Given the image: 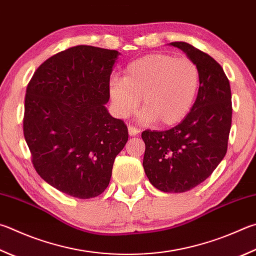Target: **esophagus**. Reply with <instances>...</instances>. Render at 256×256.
I'll return each mask as SVG.
<instances>
[{
    "instance_id": "esophagus-1",
    "label": "esophagus",
    "mask_w": 256,
    "mask_h": 256,
    "mask_svg": "<svg viewBox=\"0 0 256 256\" xmlns=\"http://www.w3.org/2000/svg\"><path fill=\"white\" fill-rule=\"evenodd\" d=\"M128 130V136H138V133H140V130L132 126V125H130Z\"/></svg>"
}]
</instances>
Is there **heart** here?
Here are the masks:
<instances>
[{
	"label": "heart",
	"instance_id": "1",
	"mask_svg": "<svg viewBox=\"0 0 256 256\" xmlns=\"http://www.w3.org/2000/svg\"><path fill=\"white\" fill-rule=\"evenodd\" d=\"M200 87V72L192 60L152 54L134 60L123 78L110 82V97L120 118L136 113L140 100L143 122L170 126L192 110Z\"/></svg>",
	"mask_w": 256,
	"mask_h": 256
}]
</instances>
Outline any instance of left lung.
Returning a JSON list of instances; mask_svg holds the SVG:
<instances>
[{
  "label": "left lung",
  "instance_id": "obj_1",
  "mask_svg": "<svg viewBox=\"0 0 256 256\" xmlns=\"http://www.w3.org/2000/svg\"><path fill=\"white\" fill-rule=\"evenodd\" d=\"M197 64L200 87L188 115L168 131L142 133L144 172L164 192H184L205 181L224 159L232 125L230 82L220 64L187 42H171Z\"/></svg>",
  "mask_w": 256,
  "mask_h": 256
}]
</instances>
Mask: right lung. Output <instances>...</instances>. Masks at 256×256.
Returning <instances> with one entry per match:
<instances>
[{"instance_id":"add662e5","label":"right lung","mask_w":256,"mask_h":256,"mask_svg":"<svg viewBox=\"0 0 256 256\" xmlns=\"http://www.w3.org/2000/svg\"><path fill=\"white\" fill-rule=\"evenodd\" d=\"M120 54L76 46L46 60L28 85L23 132L32 164L46 182L72 197L104 192L128 142L126 125L105 106Z\"/></svg>"}]
</instances>
